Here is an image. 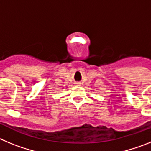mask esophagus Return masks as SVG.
<instances>
[{
	"mask_svg": "<svg viewBox=\"0 0 151 151\" xmlns=\"http://www.w3.org/2000/svg\"><path fill=\"white\" fill-rule=\"evenodd\" d=\"M76 85H79V82H76Z\"/></svg>",
	"mask_w": 151,
	"mask_h": 151,
	"instance_id": "34e87169",
	"label": "esophagus"
}]
</instances>
